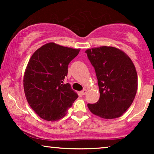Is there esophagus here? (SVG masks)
<instances>
[{"instance_id":"34e87169","label":"esophagus","mask_w":154,"mask_h":154,"mask_svg":"<svg viewBox=\"0 0 154 154\" xmlns=\"http://www.w3.org/2000/svg\"><path fill=\"white\" fill-rule=\"evenodd\" d=\"M86 92H87V90H86V89H83V90H82V91L81 92V93L82 95H85V94H86Z\"/></svg>"}]
</instances>
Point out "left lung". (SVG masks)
Wrapping results in <instances>:
<instances>
[{"label": "left lung", "mask_w": 154, "mask_h": 154, "mask_svg": "<svg viewBox=\"0 0 154 154\" xmlns=\"http://www.w3.org/2000/svg\"><path fill=\"white\" fill-rule=\"evenodd\" d=\"M95 70L100 99L88 106L93 114L112 119L123 114L137 90V74L130 58L122 50L102 46L85 51Z\"/></svg>", "instance_id": "obj_1"}]
</instances>
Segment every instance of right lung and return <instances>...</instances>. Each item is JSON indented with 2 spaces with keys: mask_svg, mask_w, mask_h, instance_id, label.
<instances>
[{
  "mask_svg": "<svg viewBox=\"0 0 154 154\" xmlns=\"http://www.w3.org/2000/svg\"><path fill=\"white\" fill-rule=\"evenodd\" d=\"M79 52L49 43L38 48L29 60L24 75V93L29 104L41 119H60L79 97L70 84L63 82L69 64Z\"/></svg>",
  "mask_w": 154,
  "mask_h": 154,
  "instance_id": "add662e5",
  "label": "right lung"
}]
</instances>
